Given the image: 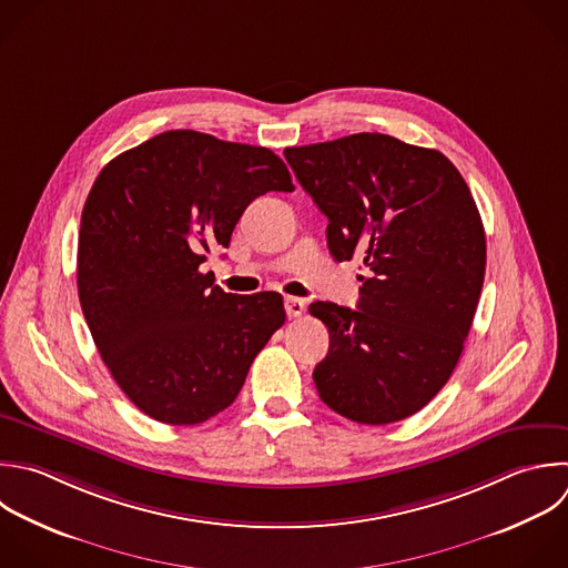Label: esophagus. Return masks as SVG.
I'll return each mask as SVG.
<instances>
[{
    "mask_svg": "<svg viewBox=\"0 0 568 568\" xmlns=\"http://www.w3.org/2000/svg\"><path fill=\"white\" fill-rule=\"evenodd\" d=\"M284 306H286L288 317H300V315H304V311H306V302L300 300V297H286V300H284Z\"/></svg>",
    "mask_w": 568,
    "mask_h": 568,
    "instance_id": "1",
    "label": "esophagus"
}]
</instances>
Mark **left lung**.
Masks as SVG:
<instances>
[{
	"instance_id": "obj_1",
	"label": "left lung",
	"mask_w": 568,
	"mask_h": 568,
	"mask_svg": "<svg viewBox=\"0 0 568 568\" xmlns=\"http://www.w3.org/2000/svg\"><path fill=\"white\" fill-rule=\"evenodd\" d=\"M328 217L337 262L364 260L357 308L315 302L328 328L313 379L326 406L359 424L424 408L448 382L479 302L486 237L459 171L439 151L382 133L284 151Z\"/></svg>"
}]
</instances>
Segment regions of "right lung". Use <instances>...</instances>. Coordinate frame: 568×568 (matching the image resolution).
<instances>
[{"instance_id":"obj_1","label":"right lung","mask_w":568,"mask_h":568,"mask_svg":"<svg viewBox=\"0 0 568 568\" xmlns=\"http://www.w3.org/2000/svg\"><path fill=\"white\" fill-rule=\"evenodd\" d=\"M293 189L273 151L197 131L160 133L98 175L80 226V304L113 379L149 417L191 426L235 402L284 302L224 293L200 266L255 197Z\"/></svg>"}]
</instances>
